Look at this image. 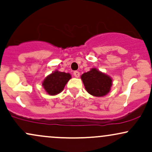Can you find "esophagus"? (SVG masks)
I'll use <instances>...</instances> for the list:
<instances>
[{
  "instance_id": "34e87169",
  "label": "esophagus",
  "mask_w": 152,
  "mask_h": 152,
  "mask_svg": "<svg viewBox=\"0 0 152 152\" xmlns=\"http://www.w3.org/2000/svg\"><path fill=\"white\" fill-rule=\"evenodd\" d=\"M74 76L76 78H78L80 76V72H78V71H74Z\"/></svg>"
}]
</instances>
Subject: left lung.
<instances>
[{"label":"left lung","mask_w":152,"mask_h":152,"mask_svg":"<svg viewBox=\"0 0 152 152\" xmlns=\"http://www.w3.org/2000/svg\"><path fill=\"white\" fill-rule=\"evenodd\" d=\"M81 78L88 94L96 97H102L107 95L112 86V78L109 75L92 68L89 71L84 73Z\"/></svg>","instance_id":"1"}]
</instances>
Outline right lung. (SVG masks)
Wrapping results in <instances>:
<instances>
[{"instance_id": "add662e5", "label": "right lung", "mask_w": 152, "mask_h": 152, "mask_svg": "<svg viewBox=\"0 0 152 152\" xmlns=\"http://www.w3.org/2000/svg\"><path fill=\"white\" fill-rule=\"evenodd\" d=\"M71 78V75L69 73L56 70L43 79L42 86L48 95L56 96L64 90L66 83Z\"/></svg>"}]
</instances>
